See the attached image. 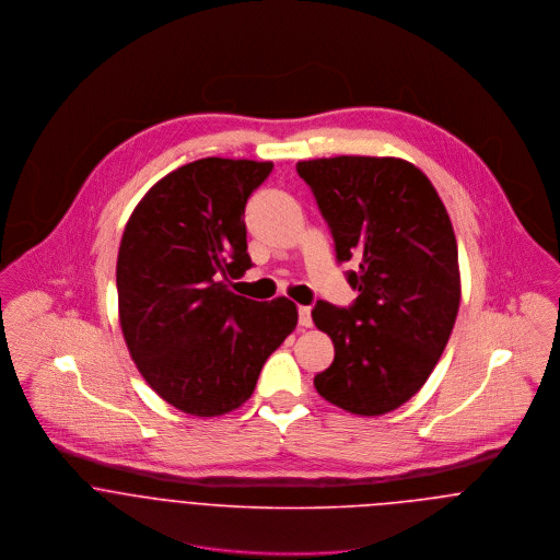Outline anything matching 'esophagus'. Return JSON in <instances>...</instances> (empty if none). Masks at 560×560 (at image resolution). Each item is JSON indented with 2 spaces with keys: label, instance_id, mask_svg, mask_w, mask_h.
I'll return each instance as SVG.
<instances>
[{
  "label": "esophagus",
  "instance_id": "34e87169",
  "mask_svg": "<svg viewBox=\"0 0 560 560\" xmlns=\"http://www.w3.org/2000/svg\"><path fill=\"white\" fill-rule=\"evenodd\" d=\"M298 315H300V325L302 327H313V317H311V308L308 306H300Z\"/></svg>",
  "mask_w": 560,
  "mask_h": 560
}]
</instances>
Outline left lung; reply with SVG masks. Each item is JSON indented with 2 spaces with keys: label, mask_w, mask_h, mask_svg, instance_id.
Masks as SVG:
<instances>
[{
  "label": "left lung",
  "mask_w": 560,
  "mask_h": 560,
  "mask_svg": "<svg viewBox=\"0 0 560 560\" xmlns=\"http://www.w3.org/2000/svg\"><path fill=\"white\" fill-rule=\"evenodd\" d=\"M325 218L336 258L358 260L349 308L317 302L313 320L334 342L315 377L331 405L382 416L411 399L433 373L462 300L451 218L431 180L399 158L340 155L298 161Z\"/></svg>",
  "instance_id": "left-lung-1"
}]
</instances>
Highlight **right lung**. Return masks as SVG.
Wrapping results in <instances>:
<instances>
[{
  "label": "right lung",
  "mask_w": 560,
  "mask_h": 560,
  "mask_svg": "<svg viewBox=\"0 0 560 560\" xmlns=\"http://www.w3.org/2000/svg\"><path fill=\"white\" fill-rule=\"evenodd\" d=\"M271 161H191L133 209L118 249V319L127 349L161 399L211 418L252 397L265 360L298 325L287 298L231 291L252 267L245 202Z\"/></svg>",
  "instance_id": "add662e5"
}]
</instances>
